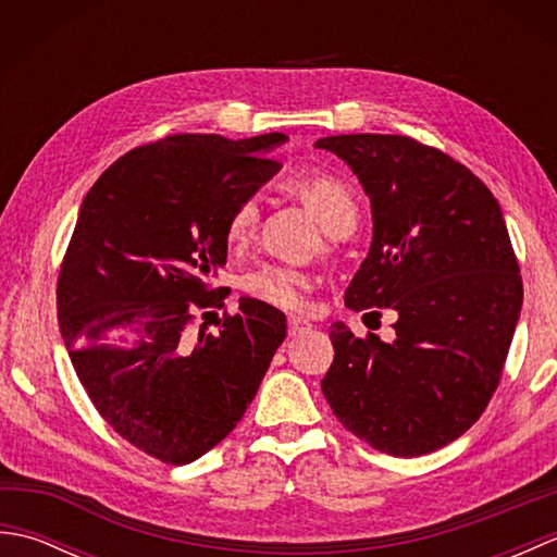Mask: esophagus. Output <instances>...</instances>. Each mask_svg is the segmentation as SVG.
I'll list each match as a JSON object with an SVG mask.
<instances>
[{"mask_svg": "<svg viewBox=\"0 0 557 557\" xmlns=\"http://www.w3.org/2000/svg\"><path fill=\"white\" fill-rule=\"evenodd\" d=\"M313 325L306 321V318H301V315H289V335L292 337H297V335H304V333H309Z\"/></svg>", "mask_w": 557, "mask_h": 557, "instance_id": "1", "label": "esophagus"}]
</instances>
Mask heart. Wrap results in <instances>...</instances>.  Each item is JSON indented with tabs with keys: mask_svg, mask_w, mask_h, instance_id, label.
Returning <instances> with one entry per match:
<instances>
[{
	"mask_svg": "<svg viewBox=\"0 0 557 557\" xmlns=\"http://www.w3.org/2000/svg\"><path fill=\"white\" fill-rule=\"evenodd\" d=\"M287 188L297 194L306 208H309L323 230L337 234L347 227H357V200H354L351 188L335 174L311 172L297 174L287 180ZM258 222V203L256 198H246L234 208L227 222V239L232 244H244L253 234ZM244 287L256 299L282 306V309H299L306 304V297L313 287L311 277L301 270L285 265H263L253 270L246 277Z\"/></svg>",
	"mask_w": 557,
	"mask_h": 557,
	"instance_id": "1",
	"label": "heart"
}]
</instances>
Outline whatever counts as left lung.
<instances>
[{"label":"left lung","mask_w":557,"mask_h":557,"mask_svg":"<svg viewBox=\"0 0 557 557\" xmlns=\"http://www.w3.org/2000/svg\"><path fill=\"white\" fill-rule=\"evenodd\" d=\"M315 148L345 160L371 200L373 242L345 304L397 313L393 342L333 323L323 395L371 447L429 455L476 423L510 351L522 277L503 210L465 164L409 136H327Z\"/></svg>","instance_id":"8db88e82"}]
</instances>
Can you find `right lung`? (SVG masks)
Returning a JSON list of instances; mask_svg holds the SVG:
<instances>
[{"label": "right lung", "instance_id": "right-lung-1", "mask_svg": "<svg viewBox=\"0 0 557 557\" xmlns=\"http://www.w3.org/2000/svg\"><path fill=\"white\" fill-rule=\"evenodd\" d=\"M285 140L168 136L122 156L81 203L59 330L100 417L164 465H188L236 429L287 337L285 313L248 297L218 333L194 330L196 311L224 306L210 282L227 263V222L277 174L268 156Z\"/></svg>", "mask_w": 557, "mask_h": 557}]
</instances>
